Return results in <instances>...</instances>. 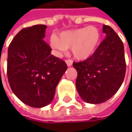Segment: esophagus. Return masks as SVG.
Here are the masks:
<instances>
[{
	"mask_svg": "<svg viewBox=\"0 0 132 132\" xmlns=\"http://www.w3.org/2000/svg\"><path fill=\"white\" fill-rule=\"evenodd\" d=\"M65 62H66V64H67L68 67H70V66H72V64H73V62H72L71 60L68 59V60H66Z\"/></svg>",
	"mask_w": 132,
	"mask_h": 132,
	"instance_id": "obj_1",
	"label": "esophagus"
}]
</instances>
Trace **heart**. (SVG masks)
<instances>
[{"label":"heart","mask_w":132,"mask_h":132,"mask_svg":"<svg viewBox=\"0 0 132 132\" xmlns=\"http://www.w3.org/2000/svg\"><path fill=\"white\" fill-rule=\"evenodd\" d=\"M101 32L95 26H88L63 31L59 35L52 36L51 47L57 55L71 48L73 56L79 60L90 57L98 47Z\"/></svg>","instance_id":"heart-1"}]
</instances>
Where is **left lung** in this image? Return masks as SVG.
I'll return each mask as SVG.
<instances>
[{"mask_svg": "<svg viewBox=\"0 0 132 132\" xmlns=\"http://www.w3.org/2000/svg\"><path fill=\"white\" fill-rule=\"evenodd\" d=\"M105 39L85 61L73 62L78 76L79 95L89 104H101L118 92L124 80L126 61L123 43L109 26H103Z\"/></svg>", "mask_w": 132, "mask_h": 132, "instance_id": "8db88e82", "label": "left lung"}]
</instances>
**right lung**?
<instances>
[{
    "instance_id": "1",
    "label": "right lung",
    "mask_w": 132,
    "mask_h": 132,
    "mask_svg": "<svg viewBox=\"0 0 132 132\" xmlns=\"http://www.w3.org/2000/svg\"><path fill=\"white\" fill-rule=\"evenodd\" d=\"M45 25L20 31L8 48L7 76L14 94L25 104L41 108L53 101L56 87L68 68L51 54L43 39Z\"/></svg>"
}]
</instances>
